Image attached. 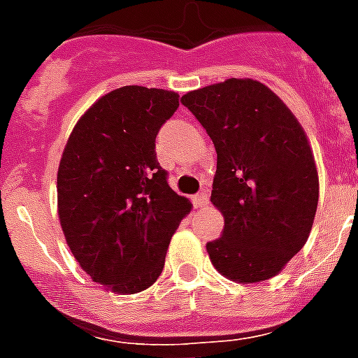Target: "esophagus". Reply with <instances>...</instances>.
<instances>
[{"mask_svg":"<svg viewBox=\"0 0 358 358\" xmlns=\"http://www.w3.org/2000/svg\"><path fill=\"white\" fill-rule=\"evenodd\" d=\"M207 203H209V194H207V192H201V194H197L194 197V205L197 207V209L205 207Z\"/></svg>","mask_w":358,"mask_h":358,"instance_id":"esophagus-1","label":"esophagus"}]
</instances>
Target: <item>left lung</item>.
I'll use <instances>...</instances> for the list:
<instances>
[{"label":"left lung","instance_id":"1","mask_svg":"<svg viewBox=\"0 0 358 358\" xmlns=\"http://www.w3.org/2000/svg\"><path fill=\"white\" fill-rule=\"evenodd\" d=\"M182 103L217 149L210 201L224 232L207 243L210 263L240 284L276 276L315 222L318 172L307 134L272 90L251 78L187 92Z\"/></svg>","mask_w":358,"mask_h":358}]
</instances>
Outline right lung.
<instances>
[{
    "label": "right lung",
    "instance_id": "1",
    "mask_svg": "<svg viewBox=\"0 0 358 358\" xmlns=\"http://www.w3.org/2000/svg\"><path fill=\"white\" fill-rule=\"evenodd\" d=\"M176 92L122 86L99 97L66 140L57 210L82 270L103 289L155 284L192 203L166 182L155 153L159 128L178 109Z\"/></svg>",
    "mask_w": 358,
    "mask_h": 358
}]
</instances>
